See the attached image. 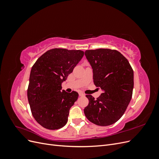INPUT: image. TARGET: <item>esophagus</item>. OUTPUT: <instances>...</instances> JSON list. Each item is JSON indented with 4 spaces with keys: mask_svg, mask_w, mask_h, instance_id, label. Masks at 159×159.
<instances>
[{
    "mask_svg": "<svg viewBox=\"0 0 159 159\" xmlns=\"http://www.w3.org/2000/svg\"><path fill=\"white\" fill-rule=\"evenodd\" d=\"M79 95L80 96H85V94L83 93L82 92H79Z\"/></svg>",
    "mask_w": 159,
    "mask_h": 159,
    "instance_id": "esophagus-1",
    "label": "esophagus"
}]
</instances>
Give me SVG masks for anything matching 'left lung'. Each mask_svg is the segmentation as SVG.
<instances>
[{
	"label": "left lung",
	"mask_w": 159,
	"mask_h": 159,
	"mask_svg": "<svg viewBox=\"0 0 159 159\" xmlns=\"http://www.w3.org/2000/svg\"><path fill=\"white\" fill-rule=\"evenodd\" d=\"M85 55L93 69L94 84L103 90L96 99L86 95L89 104L85 115L97 125H111L123 116L131 99L133 70L126 57L115 50H89Z\"/></svg>",
	"instance_id": "left-lung-1"
}]
</instances>
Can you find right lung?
I'll list each match as a JSON object with an SVG mask.
<instances>
[{
    "mask_svg": "<svg viewBox=\"0 0 159 159\" xmlns=\"http://www.w3.org/2000/svg\"><path fill=\"white\" fill-rule=\"evenodd\" d=\"M84 55L81 50L54 48L45 52L31 69L27 95L34 118L41 126L55 130L68 122L78 93L61 90V84Z\"/></svg>",
    "mask_w": 159,
    "mask_h": 159,
    "instance_id": "right-lung-1",
    "label": "right lung"
}]
</instances>
